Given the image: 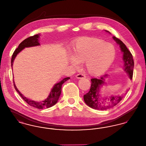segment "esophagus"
Returning a JSON list of instances; mask_svg holds the SVG:
<instances>
[{
  "label": "esophagus",
  "instance_id": "obj_1",
  "mask_svg": "<svg viewBox=\"0 0 146 146\" xmlns=\"http://www.w3.org/2000/svg\"><path fill=\"white\" fill-rule=\"evenodd\" d=\"M76 78H78V79H81V78H84L86 76H85L84 74L80 73V74H78L76 76Z\"/></svg>",
  "mask_w": 146,
  "mask_h": 146
}]
</instances>
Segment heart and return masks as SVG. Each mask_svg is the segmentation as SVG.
I'll list each match as a JSON object with an SVG mask.
<instances>
[{
  "label": "heart",
  "instance_id": "heart-1",
  "mask_svg": "<svg viewBox=\"0 0 146 146\" xmlns=\"http://www.w3.org/2000/svg\"><path fill=\"white\" fill-rule=\"evenodd\" d=\"M114 46L110 42L95 38L79 39L73 49L70 58L73 65L85 62V68L92 76L103 74L111 66L115 57Z\"/></svg>",
  "mask_w": 146,
  "mask_h": 146
}]
</instances>
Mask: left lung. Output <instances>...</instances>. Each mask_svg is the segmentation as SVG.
<instances>
[{
	"instance_id": "left-lung-1",
	"label": "left lung",
	"mask_w": 146,
	"mask_h": 146,
	"mask_svg": "<svg viewBox=\"0 0 146 146\" xmlns=\"http://www.w3.org/2000/svg\"><path fill=\"white\" fill-rule=\"evenodd\" d=\"M113 38L119 45L121 51L123 53V58L124 62V71L129 74V78L131 80L134 67V62L132 54L122 41L115 36H113ZM107 76V74H106L100 79H91L90 89L87 94L84 95V100L85 104L93 109L101 111L110 109L118 104L124 97V95H118L102 98H101L99 94L100 89L105 83L104 78ZM129 90V89L127 90L125 94H126Z\"/></svg>"
}]
</instances>
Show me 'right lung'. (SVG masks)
<instances>
[{
    "label": "right lung",
    "instance_id": "add662e5",
    "mask_svg": "<svg viewBox=\"0 0 146 146\" xmlns=\"http://www.w3.org/2000/svg\"><path fill=\"white\" fill-rule=\"evenodd\" d=\"M39 35H40V34H38V35H35L33 36H29V37H28V38L25 39L23 42H21V43L20 44L18 48L15 50V51L13 53V55L12 56L11 62L12 68H13V62H14L15 57L23 49L25 48L35 46H38V45H40V44L39 42V40H38ZM69 79H70V77L65 78L61 81H60L59 83L55 84L50 91V93L48 98H46L45 100L42 101L40 102L35 101L31 100L30 99H28L27 97H25L20 92V91L17 89V88L15 84L14 81V85L16 91L19 94V95L25 100V101H26L29 105H30L31 106L34 107L35 108H36L38 109H43L45 108L51 107L53 106L54 105H55L57 102L58 98L60 96L61 93L62 85L65 82H66L67 80H68Z\"/></svg>",
    "mask_w": 146,
    "mask_h": 146
}]
</instances>
